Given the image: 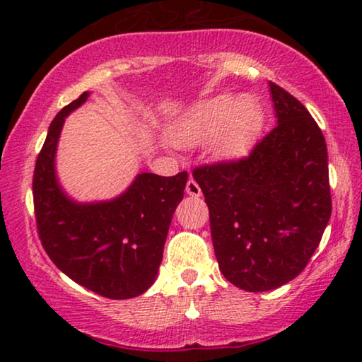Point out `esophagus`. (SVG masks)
I'll use <instances>...</instances> for the list:
<instances>
[{"label":"esophagus","instance_id":"1","mask_svg":"<svg viewBox=\"0 0 362 362\" xmlns=\"http://www.w3.org/2000/svg\"><path fill=\"white\" fill-rule=\"evenodd\" d=\"M186 192L189 196H192V197H199L201 194H202V191H201V187H199V185H197V182L192 180L187 181V185H186Z\"/></svg>","mask_w":362,"mask_h":362}]
</instances>
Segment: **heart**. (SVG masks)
<instances>
[{
  "label": "heart",
  "mask_w": 362,
  "mask_h": 362,
  "mask_svg": "<svg viewBox=\"0 0 362 362\" xmlns=\"http://www.w3.org/2000/svg\"><path fill=\"white\" fill-rule=\"evenodd\" d=\"M260 122L259 107L247 95H219L204 98L176 118L170 127L175 145L191 148L216 140L222 155H239L254 136Z\"/></svg>",
  "instance_id": "obj_1"
}]
</instances>
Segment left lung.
<instances>
[{
	"label": "left lung",
	"instance_id": "left-lung-1",
	"mask_svg": "<svg viewBox=\"0 0 362 362\" xmlns=\"http://www.w3.org/2000/svg\"><path fill=\"white\" fill-rule=\"evenodd\" d=\"M269 87L274 130L249 156L192 171L209 207L219 269L245 291L275 290L298 276L331 216L323 133L303 103Z\"/></svg>",
	"mask_w": 362,
	"mask_h": 362
}]
</instances>
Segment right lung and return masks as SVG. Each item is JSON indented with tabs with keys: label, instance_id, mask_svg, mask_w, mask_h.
Wrapping results in <instances>:
<instances>
[{
	"label": "right lung",
	"instance_id": "1",
	"mask_svg": "<svg viewBox=\"0 0 362 362\" xmlns=\"http://www.w3.org/2000/svg\"><path fill=\"white\" fill-rule=\"evenodd\" d=\"M88 95L83 92L57 113L37 156L33 196L39 239L49 259L76 284L105 298L127 300L155 284L187 173H140L110 201L72 199L57 180V143L67 115Z\"/></svg>",
	"mask_w": 362,
	"mask_h": 362
}]
</instances>
